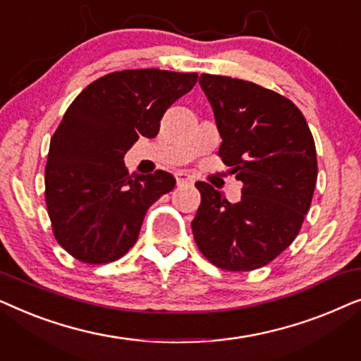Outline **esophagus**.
Wrapping results in <instances>:
<instances>
[{
    "label": "esophagus",
    "instance_id": "obj_1",
    "mask_svg": "<svg viewBox=\"0 0 361 361\" xmlns=\"http://www.w3.org/2000/svg\"><path fill=\"white\" fill-rule=\"evenodd\" d=\"M176 180H177V185H184V184H194L195 179L190 174H187V172H177Z\"/></svg>",
    "mask_w": 361,
    "mask_h": 361
}]
</instances>
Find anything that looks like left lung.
Listing matches in <instances>:
<instances>
[{"label": "left lung", "instance_id": "left-lung-1", "mask_svg": "<svg viewBox=\"0 0 361 361\" xmlns=\"http://www.w3.org/2000/svg\"><path fill=\"white\" fill-rule=\"evenodd\" d=\"M199 83L221 136L219 156L243 189L241 200L230 204L197 182L195 243L216 268L258 269L293 243L310 209L317 180L312 133L299 108L273 90L210 73Z\"/></svg>", "mask_w": 361, "mask_h": 361}]
</instances>
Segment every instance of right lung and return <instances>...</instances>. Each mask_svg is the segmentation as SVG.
I'll list each match as a JSON object with an SVG mask.
<instances>
[{
  "label": "right lung",
  "instance_id": "right-lung-1",
  "mask_svg": "<svg viewBox=\"0 0 361 361\" xmlns=\"http://www.w3.org/2000/svg\"><path fill=\"white\" fill-rule=\"evenodd\" d=\"M197 73L159 68L111 72L83 88L54 133L46 205L57 243L88 264L120 259L136 243L149 207L174 189L169 172L128 174L126 151L154 137L167 108Z\"/></svg>",
  "mask_w": 361,
  "mask_h": 361
}]
</instances>
